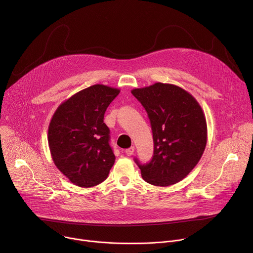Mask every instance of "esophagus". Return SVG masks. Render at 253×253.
<instances>
[{
    "label": "esophagus",
    "mask_w": 253,
    "mask_h": 253,
    "mask_svg": "<svg viewBox=\"0 0 253 253\" xmlns=\"http://www.w3.org/2000/svg\"><path fill=\"white\" fill-rule=\"evenodd\" d=\"M134 150H135V148H134V147H130V148H128V149H126V150H125V153H126V155H127V156H131V155H133Z\"/></svg>",
    "instance_id": "1"
}]
</instances>
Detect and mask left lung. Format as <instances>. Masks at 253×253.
<instances>
[{
  "mask_svg": "<svg viewBox=\"0 0 253 253\" xmlns=\"http://www.w3.org/2000/svg\"><path fill=\"white\" fill-rule=\"evenodd\" d=\"M131 93L145 108L154 141L152 160L141 165L142 178L155 186L184 179L199 162L207 142V124L197 100L183 88L167 83L135 88Z\"/></svg>",
  "mask_w": 253,
  "mask_h": 253,
  "instance_id": "left-lung-1",
  "label": "left lung"
}]
</instances>
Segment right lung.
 Returning a JSON list of instances; mask_svg holds the SVG:
<instances>
[{
  "label": "right lung",
  "mask_w": 253,
  "mask_h": 253,
  "mask_svg": "<svg viewBox=\"0 0 253 253\" xmlns=\"http://www.w3.org/2000/svg\"><path fill=\"white\" fill-rule=\"evenodd\" d=\"M120 90L96 84L59 105L49 124L48 143L56 167L79 187L107 178L115 162L104 114Z\"/></svg>",
  "instance_id": "right-lung-1"
}]
</instances>
